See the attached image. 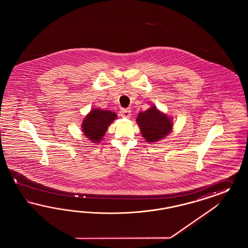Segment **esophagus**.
Here are the masks:
<instances>
[{"label":"esophagus","mask_w":248,"mask_h":248,"mask_svg":"<svg viewBox=\"0 0 248 248\" xmlns=\"http://www.w3.org/2000/svg\"><path fill=\"white\" fill-rule=\"evenodd\" d=\"M120 115L124 118H130L131 117V111L129 109H122L120 111Z\"/></svg>","instance_id":"34e87169"}]
</instances>
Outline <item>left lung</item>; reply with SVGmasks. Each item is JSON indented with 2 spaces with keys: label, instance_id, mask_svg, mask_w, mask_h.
I'll list each match as a JSON object with an SVG mask.
<instances>
[{
  "label": "left lung",
  "instance_id": "obj_1",
  "mask_svg": "<svg viewBox=\"0 0 248 248\" xmlns=\"http://www.w3.org/2000/svg\"><path fill=\"white\" fill-rule=\"evenodd\" d=\"M136 121L143 138L148 143L161 140L172 130L171 119L159 112L155 106L143 113H139Z\"/></svg>",
  "mask_w": 248,
  "mask_h": 248
}]
</instances>
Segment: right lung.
<instances>
[{"instance_id": "1", "label": "right lung", "mask_w": 248, "mask_h": 248, "mask_svg": "<svg viewBox=\"0 0 248 248\" xmlns=\"http://www.w3.org/2000/svg\"><path fill=\"white\" fill-rule=\"evenodd\" d=\"M117 115L111 111H104L94 108L84 118L83 122V132L92 142H100L105 135L109 124Z\"/></svg>"}]
</instances>
